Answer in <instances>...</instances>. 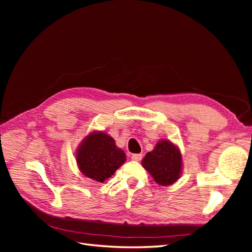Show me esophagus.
<instances>
[{
	"mask_svg": "<svg viewBox=\"0 0 252 252\" xmlns=\"http://www.w3.org/2000/svg\"><path fill=\"white\" fill-rule=\"evenodd\" d=\"M142 155L141 154H138V155H132L131 156V159L132 161H135V162H139V161H141L142 159Z\"/></svg>",
	"mask_w": 252,
	"mask_h": 252,
	"instance_id": "34e87169",
	"label": "esophagus"
}]
</instances>
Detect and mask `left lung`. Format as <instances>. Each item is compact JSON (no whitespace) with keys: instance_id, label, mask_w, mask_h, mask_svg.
Returning a JSON list of instances; mask_svg holds the SVG:
<instances>
[{"instance_id":"left-lung-1","label":"left lung","mask_w":252,"mask_h":252,"mask_svg":"<svg viewBox=\"0 0 252 252\" xmlns=\"http://www.w3.org/2000/svg\"><path fill=\"white\" fill-rule=\"evenodd\" d=\"M142 166L161 186H169L183 173V157L178 145L170 140H159L154 150L142 159Z\"/></svg>"}]
</instances>
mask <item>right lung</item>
<instances>
[{
  "mask_svg": "<svg viewBox=\"0 0 252 252\" xmlns=\"http://www.w3.org/2000/svg\"><path fill=\"white\" fill-rule=\"evenodd\" d=\"M75 161L86 178L104 183L125 163L126 155L108 133L94 130L79 144Z\"/></svg>",
  "mask_w": 252,
  "mask_h": 252,
  "instance_id": "obj_1",
  "label": "right lung"
}]
</instances>
